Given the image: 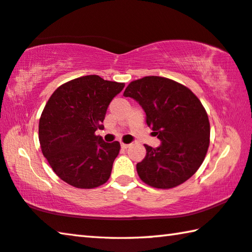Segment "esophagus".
Instances as JSON below:
<instances>
[{
    "mask_svg": "<svg viewBox=\"0 0 252 252\" xmlns=\"http://www.w3.org/2000/svg\"><path fill=\"white\" fill-rule=\"evenodd\" d=\"M129 146H130V144H127V143H123V142H121V148H122V149H126V148H129Z\"/></svg>",
    "mask_w": 252,
    "mask_h": 252,
    "instance_id": "esophagus-1",
    "label": "esophagus"
}]
</instances>
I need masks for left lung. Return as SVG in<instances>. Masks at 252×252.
I'll use <instances>...</instances> for the list:
<instances>
[{
  "label": "left lung",
  "mask_w": 252,
  "mask_h": 252,
  "mask_svg": "<svg viewBox=\"0 0 252 252\" xmlns=\"http://www.w3.org/2000/svg\"><path fill=\"white\" fill-rule=\"evenodd\" d=\"M125 96L142 106L147 125L161 146H144L146 158L136 164L141 180L170 189L197 172L210 143L208 114L197 95L185 85L162 76H144L127 85Z\"/></svg>",
  "instance_id": "8db88e82"
}]
</instances>
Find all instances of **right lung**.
<instances>
[{
    "mask_svg": "<svg viewBox=\"0 0 252 252\" xmlns=\"http://www.w3.org/2000/svg\"><path fill=\"white\" fill-rule=\"evenodd\" d=\"M125 83L85 75L60 85L50 96L39 122L41 150L61 180L93 189L109 180L120 143L95 135L110 102Z\"/></svg>",
    "mask_w": 252,
    "mask_h": 252,
    "instance_id": "obj_1",
    "label": "right lung"
}]
</instances>
